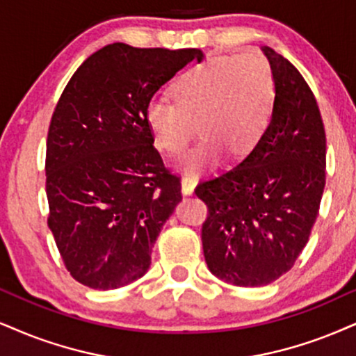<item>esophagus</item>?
<instances>
[{"label":"esophagus","instance_id":"obj_1","mask_svg":"<svg viewBox=\"0 0 356 356\" xmlns=\"http://www.w3.org/2000/svg\"><path fill=\"white\" fill-rule=\"evenodd\" d=\"M196 185H198V179H196L195 177H183V179H181L183 195H186V196L193 195V193H195Z\"/></svg>","mask_w":356,"mask_h":356}]
</instances>
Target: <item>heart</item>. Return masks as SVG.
<instances>
[{
    "label": "heart",
    "instance_id": "obj_1",
    "mask_svg": "<svg viewBox=\"0 0 356 356\" xmlns=\"http://www.w3.org/2000/svg\"><path fill=\"white\" fill-rule=\"evenodd\" d=\"M175 104L152 99L145 120L158 150L179 153L200 125L204 140L188 152V171L211 170L251 152L266 134L275 105V81L264 56H216L191 67L173 87Z\"/></svg>",
    "mask_w": 356,
    "mask_h": 356
}]
</instances>
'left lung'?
I'll use <instances>...</instances> for the list:
<instances>
[{"instance_id":"8db88e82","label":"left lung","mask_w":356,"mask_h":356,"mask_svg":"<svg viewBox=\"0 0 356 356\" xmlns=\"http://www.w3.org/2000/svg\"><path fill=\"white\" fill-rule=\"evenodd\" d=\"M275 81L272 120L238 165L196 186L208 206L201 231L208 269L239 287H259L291 270L309 241L325 188L327 140L305 79L261 47Z\"/></svg>"}]
</instances>
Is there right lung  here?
<instances>
[{
  "instance_id": "obj_1",
  "label": "right lung",
  "mask_w": 356,
  "mask_h": 356,
  "mask_svg": "<svg viewBox=\"0 0 356 356\" xmlns=\"http://www.w3.org/2000/svg\"><path fill=\"white\" fill-rule=\"evenodd\" d=\"M203 59L200 49L113 42L65 86L47 131V225L77 282L111 291L150 267L181 185L153 147L145 111L175 74Z\"/></svg>"
}]
</instances>
